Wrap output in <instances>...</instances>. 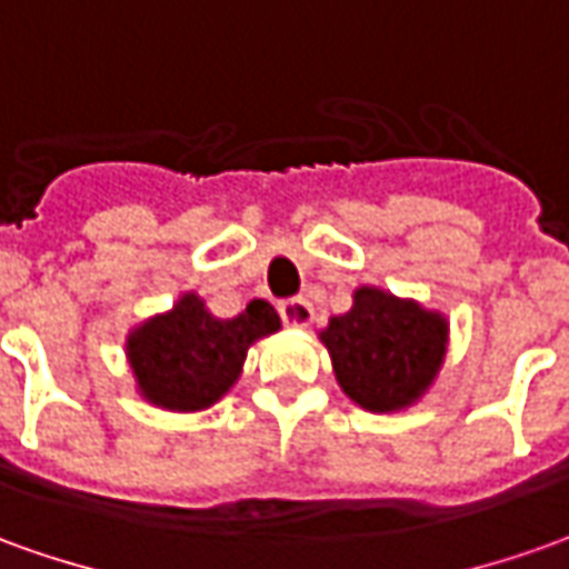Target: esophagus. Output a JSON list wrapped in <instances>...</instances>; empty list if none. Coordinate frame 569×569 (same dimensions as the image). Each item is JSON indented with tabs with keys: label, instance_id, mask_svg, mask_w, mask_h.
I'll list each match as a JSON object with an SVG mask.
<instances>
[{
	"label": "esophagus",
	"instance_id": "34e87169",
	"mask_svg": "<svg viewBox=\"0 0 569 569\" xmlns=\"http://www.w3.org/2000/svg\"><path fill=\"white\" fill-rule=\"evenodd\" d=\"M280 317H283L286 327H296V330H305L311 320H315V308L308 299H286L280 301Z\"/></svg>",
	"mask_w": 569,
	"mask_h": 569
}]
</instances>
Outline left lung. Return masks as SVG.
Segmentation results:
<instances>
[{
  "mask_svg": "<svg viewBox=\"0 0 569 569\" xmlns=\"http://www.w3.org/2000/svg\"><path fill=\"white\" fill-rule=\"evenodd\" d=\"M320 342L342 392L365 411L389 415L411 408L432 386L446 361L448 320L415 299L361 286L349 311L320 330Z\"/></svg>",
  "mask_w": 569,
  "mask_h": 569,
  "instance_id": "left-lung-1",
  "label": "left lung"
}]
</instances>
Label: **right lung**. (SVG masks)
Segmentation results:
<instances>
[{
  "instance_id": "right-lung-1",
  "label": "right lung",
  "mask_w": 569,
  "mask_h": 569,
  "mask_svg": "<svg viewBox=\"0 0 569 569\" xmlns=\"http://www.w3.org/2000/svg\"><path fill=\"white\" fill-rule=\"evenodd\" d=\"M277 330L280 315L264 299L223 320L196 292H187L171 311L130 330L127 361L146 401L164 411H204L239 380L249 346Z\"/></svg>"
}]
</instances>
